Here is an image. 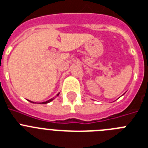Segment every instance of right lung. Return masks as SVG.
<instances>
[{
    "label": "right lung",
    "instance_id": "right-lung-1",
    "mask_svg": "<svg viewBox=\"0 0 148 148\" xmlns=\"http://www.w3.org/2000/svg\"><path fill=\"white\" fill-rule=\"evenodd\" d=\"M59 95V94H58V95ZM54 99H55V98H53V99H49V100L47 101H44V102H42V103H41V104H47V103H49V102H50V101H53ZM30 101V102H32V101Z\"/></svg>",
    "mask_w": 148,
    "mask_h": 148
}]
</instances>
